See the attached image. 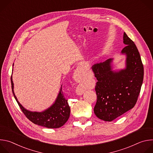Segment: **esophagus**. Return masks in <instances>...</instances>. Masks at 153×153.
<instances>
[{
  "label": "esophagus",
  "instance_id": "esophagus-1",
  "mask_svg": "<svg viewBox=\"0 0 153 153\" xmlns=\"http://www.w3.org/2000/svg\"><path fill=\"white\" fill-rule=\"evenodd\" d=\"M82 69L81 67H78L73 74L74 80L77 82H80L82 80ZM78 93L80 94H82L83 93V91H82L81 90H79Z\"/></svg>",
  "mask_w": 153,
  "mask_h": 153
}]
</instances>
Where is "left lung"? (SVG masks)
I'll use <instances>...</instances> for the list:
<instances>
[{"instance_id": "8db88e82", "label": "left lung", "mask_w": 153, "mask_h": 153, "mask_svg": "<svg viewBox=\"0 0 153 153\" xmlns=\"http://www.w3.org/2000/svg\"><path fill=\"white\" fill-rule=\"evenodd\" d=\"M123 40L126 47L120 55L125 56L124 68L114 70V58L96 64L92 68L98 80L94 112L104 121L111 122L132 109L143 83V66L139 52L125 32Z\"/></svg>"}]
</instances>
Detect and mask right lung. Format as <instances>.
<instances>
[{
    "label": "right lung",
    "instance_id": "right-lung-1",
    "mask_svg": "<svg viewBox=\"0 0 153 153\" xmlns=\"http://www.w3.org/2000/svg\"><path fill=\"white\" fill-rule=\"evenodd\" d=\"M11 82L12 91L16 100L25 116L33 123L48 128H57L62 126L67 122L70 115V108L68 100L65 99L63 94L62 85H61L55 102L46 110L39 112L28 110L20 103L14 92V83L12 76L11 77Z\"/></svg>",
    "mask_w": 153,
    "mask_h": 153
}]
</instances>
